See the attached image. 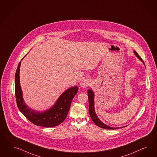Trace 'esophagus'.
Returning a JSON list of instances; mask_svg holds the SVG:
<instances>
[{
  "label": "esophagus",
  "instance_id": "esophagus-1",
  "mask_svg": "<svg viewBox=\"0 0 157 157\" xmlns=\"http://www.w3.org/2000/svg\"><path fill=\"white\" fill-rule=\"evenodd\" d=\"M90 85V82L88 80L84 79L81 82V87L82 88H87Z\"/></svg>",
  "mask_w": 157,
  "mask_h": 157
}]
</instances>
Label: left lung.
<instances>
[{
    "mask_svg": "<svg viewBox=\"0 0 157 157\" xmlns=\"http://www.w3.org/2000/svg\"><path fill=\"white\" fill-rule=\"evenodd\" d=\"M133 52L135 53V55H136V56L138 57L139 60H140L143 63L144 65V63L143 62L142 59L140 57V56L138 54V53L136 51H133ZM88 93V98H89V114L91 118L92 119V120L93 121V122L96 125H97L98 127H99L100 128H102L104 129H118L119 128H113L109 127L104 123H103L100 119H98V117H97V114L95 113V110H94V92L91 90V89H89L87 91Z\"/></svg>",
    "mask_w": 157,
    "mask_h": 157,
    "instance_id": "1",
    "label": "left lung"
}]
</instances>
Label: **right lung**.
Segmentation results:
<instances>
[{
    "label": "right lung",
    "mask_w": 157,
    "mask_h": 157,
    "mask_svg": "<svg viewBox=\"0 0 157 157\" xmlns=\"http://www.w3.org/2000/svg\"><path fill=\"white\" fill-rule=\"evenodd\" d=\"M21 63V62H19L15 76V97L17 104L20 112L30 121L38 126L52 127L60 124L66 118L70 108L72 101L78 90V87H72L65 91L59 97L56 103L50 109L43 112L34 110L29 108V107L26 105L22 97V91L19 82Z\"/></svg>",
    "instance_id": "add662e5"
}]
</instances>
